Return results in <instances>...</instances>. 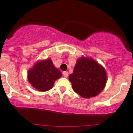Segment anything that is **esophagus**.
Segmentation results:
<instances>
[{
    "label": "esophagus",
    "instance_id": "obj_1",
    "mask_svg": "<svg viewBox=\"0 0 133 133\" xmlns=\"http://www.w3.org/2000/svg\"><path fill=\"white\" fill-rule=\"evenodd\" d=\"M68 74H69V73H68V71H64V72H63V75H64V77H65V78L68 77Z\"/></svg>",
    "mask_w": 133,
    "mask_h": 133
}]
</instances>
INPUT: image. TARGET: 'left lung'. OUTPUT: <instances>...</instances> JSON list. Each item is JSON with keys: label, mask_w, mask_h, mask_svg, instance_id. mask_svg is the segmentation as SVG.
Listing matches in <instances>:
<instances>
[{"label": "left lung", "mask_w": 133, "mask_h": 133, "mask_svg": "<svg viewBox=\"0 0 133 133\" xmlns=\"http://www.w3.org/2000/svg\"><path fill=\"white\" fill-rule=\"evenodd\" d=\"M69 80L75 92L85 98L96 96L104 89L107 81L104 68L91 58L78 59Z\"/></svg>", "instance_id": "8db88e82"}]
</instances>
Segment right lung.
<instances>
[{"label": "right lung", "instance_id": "add662e5", "mask_svg": "<svg viewBox=\"0 0 133 133\" xmlns=\"http://www.w3.org/2000/svg\"><path fill=\"white\" fill-rule=\"evenodd\" d=\"M62 73L53 65L50 59L38 62L28 72V80L40 91L51 89L55 81L61 77Z\"/></svg>", "mask_w": 133, "mask_h": 133}]
</instances>
